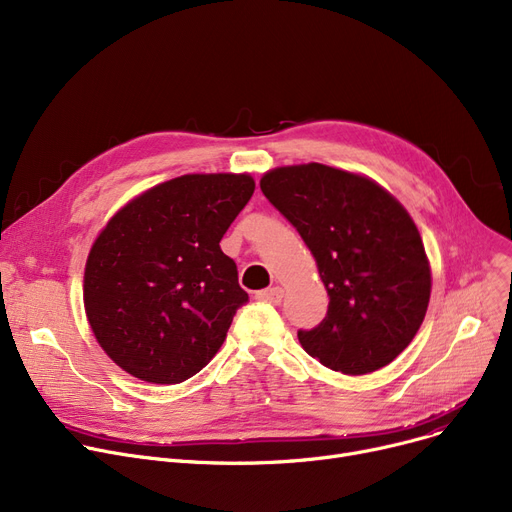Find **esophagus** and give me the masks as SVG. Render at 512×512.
<instances>
[{"label": "esophagus", "mask_w": 512, "mask_h": 512, "mask_svg": "<svg viewBox=\"0 0 512 512\" xmlns=\"http://www.w3.org/2000/svg\"><path fill=\"white\" fill-rule=\"evenodd\" d=\"M282 297H284V290H282L280 286L265 288V290H259V292L255 294L257 301L267 303V305H280V303H282Z\"/></svg>", "instance_id": "34e87169"}]
</instances>
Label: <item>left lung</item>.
I'll return each mask as SVG.
<instances>
[{"instance_id": "1", "label": "left lung", "mask_w": 512, "mask_h": 512, "mask_svg": "<svg viewBox=\"0 0 512 512\" xmlns=\"http://www.w3.org/2000/svg\"><path fill=\"white\" fill-rule=\"evenodd\" d=\"M261 191L315 257L330 305L299 342L321 365L363 375L392 363L415 338L432 272L407 209L373 180L324 164L286 166Z\"/></svg>"}]
</instances>
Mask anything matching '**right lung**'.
Here are the masks:
<instances>
[{"label": "right lung", "mask_w": 512, "mask_h": 512, "mask_svg": "<svg viewBox=\"0 0 512 512\" xmlns=\"http://www.w3.org/2000/svg\"><path fill=\"white\" fill-rule=\"evenodd\" d=\"M253 191L249 174H186L132 199L101 230L85 267V311L126 373L180 384L220 351L249 301L220 240Z\"/></svg>", "instance_id": "obj_1"}]
</instances>
